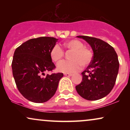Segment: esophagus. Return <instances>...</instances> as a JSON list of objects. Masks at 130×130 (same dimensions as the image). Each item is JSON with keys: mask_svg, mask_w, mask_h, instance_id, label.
Here are the masks:
<instances>
[{"mask_svg": "<svg viewBox=\"0 0 130 130\" xmlns=\"http://www.w3.org/2000/svg\"><path fill=\"white\" fill-rule=\"evenodd\" d=\"M64 75L66 76H73V74H70V73H64Z\"/></svg>", "mask_w": 130, "mask_h": 130, "instance_id": "34e87169", "label": "esophagus"}]
</instances>
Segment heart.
Listing matches in <instances>:
<instances>
[{
	"instance_id": "b5f03b06",
	"label": "heart",
	"mask_w": 130,
	"mask_h": 130,
	"mask_svg": "<svg viewBox=\"0 0 130 130\" xmlns=\"http://www.w3.org/2000/svg\"><path fill=\"white\" fill-rule=\"evenodd\" d=\"M64 47L73 50L71 56L72 60H62L57 65L59 71L65 73H75L80 70L82 65L86 67L90 63L93 54L90 49L85 47L84 44L77 40H71L63 43ZM51 57L54 62H59L64 56V51L59 44L53 46L50 52Z\"/></svg>"
}]
</instances>
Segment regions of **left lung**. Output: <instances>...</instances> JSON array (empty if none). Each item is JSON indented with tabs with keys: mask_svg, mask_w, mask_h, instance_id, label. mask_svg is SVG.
<instances>
[{
	"mask_svg": "<svg viewBox=\"0 0 130 130\" xmlns=\"http://www.w3.org/2000/svg\"><path fill=\"white\" fill-rule=\"evenodd\" d=\"M90 44L93 52L90 65L82 73L83 80L76 86L77 92L87 100L101 99L111 92L119 72L118 56L113 47L99 38L77 36Z\"/></svg>",
	"mask_w": 130,
	"mask_h": 130,
	"instance_id": "8db88e82",
	"label": "left lung"
}]
</instances>
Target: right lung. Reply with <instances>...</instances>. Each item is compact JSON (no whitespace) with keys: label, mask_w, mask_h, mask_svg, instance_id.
Listing matches in <instances>:
<instances>
[{"label":"right lung","mask_w":130,"mask_h":130,"mask_svg":"<svg viewBox=\"0 0 130 130\" xmlns=\"http://www.w3.org/2000/svg\"><path fill=\"white\" fill-rule=\"evenodd\" d=\"M58 39L42 37L32 38L16 49L11 67L18 89L22 96L34 103H44L54 96L63 73L47 74L56 66L50 52Z\"/></svg>","instance_id":"right-lung-1"}]
</instances>
